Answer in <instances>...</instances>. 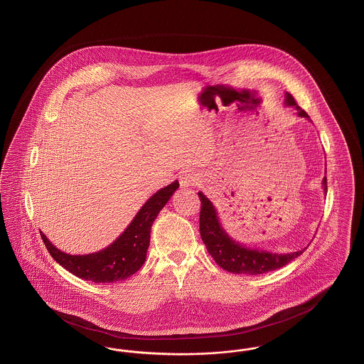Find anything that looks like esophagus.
Here are the masks:
<instances>
[{"instance_id": "obj_1", "label": "esophagus", "mask_w": 364, "mask_h": 364, "mask_svg": "<svg viewBox=\"0 0 364 364\" xmlns=\"http://www.w3.org/2000/svg\"><path fill=\"white\" fill-rule=\"evenodd\" d=\"M198 177L195 173H184L180 177V186L181 188H187V187H192V186H196L198 184Z\"/></svg>"}]
</instances>
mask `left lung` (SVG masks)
<instances>
[{
  "label": "left lung",
  "mask_w": 364,
  "mask_h": 364,
  "mask_svg": "<svg viewBox=\"0 0 364 364\" xmlns=\"http://www.w3.org/2000/svg\"><path fill=\"white\" fill-rule=\"evenodd\" d=\"M284 102L296 108L298 115L307 117L309 115L296 104L290 93H286ZM323 189L326 192V177L322 180ZM200 199V217H199V229L203 240L204 245L207 247L211 257L215 260L220 268L233 272V274H244V275H262L265 272L282 268L283 265L292 262L298 256H301L305 249L292 252V253H269L260 249H250L244 247L232 240L225 233L223 228L219 223L217 210L213 203L204 196L202 192L198 193Z\"/></svg>",
  "instance_id": "8db88e82"
}]
</instances>
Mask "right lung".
<instances>
[{
    "label": "right lung",
    "instance_id": "add662e5",
    "mask_svg": "<svg viewBox=\"0 0 364 364\" xmlns=\"http://www.w3.org/2000/svg\"><path fill=\"white\" fill-rule=\"evenodd\" d=\"M178 181L157 191L132 219L129 228L109 247L100 252L74 256L54 247L41 232L44 245L55 262L75 277L95 283H114L134 275L146 260L150 244V229L159 213L168 203Z\"/></svg>",
    "mask_w": 364,
    "mask_h": 364
}]
</instances>
